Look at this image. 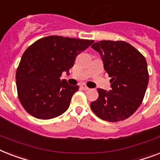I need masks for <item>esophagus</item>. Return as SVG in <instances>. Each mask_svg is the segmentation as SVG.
<instances>
[{"label":"esophagus","mask_w":160,"mask_h":160,"mask_svg":"<svg viewBox=\"0 0 160 160\" xmlns=\"http://www.w3.org/2000/svg\"><path fill=\"white\" fill-rule=\"evenodd\" d=\"M80 89H84V90H89V87H87L86 85H85V84H80Z\"/></svg>","instance_id":"1"}]
</instances>
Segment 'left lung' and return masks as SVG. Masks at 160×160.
Instances as JSON below:
<instances>
[{"label": "left lung", "mask_w": 160, "mask_h": 160, "mask_svg": "<svg viewBox=\"0 0 160 160\" xmlns=\"http://www.w3.org/2000/svg\"><path fill=\"white\" fill-rule=\"evenodd\" d=\"M91 47L100 53L112 88L110 91L98 89V99L90 103L92 111L108 122L125 120L138 109L145 97L149 82L145 57L124 41L102 40Z\"/></svg>", "instance_id": "obj_1"}]
</instances>
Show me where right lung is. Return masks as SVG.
Here are the masks:
<instances>
[{"label":"right lung","instance_id":"right-lung-1","mask_svg":"<svg viewBox=\"0 0 160 160\" xmlns=\"http://www.w3.org/2000/svg\"><path fill=\"white\" fill-rule=\"evenodd\" d=\"M93 42L52 35L26 49L15 79L18 98L28 113L48 120L67 111L79 86H71L60 77L63 71L69 74L76 57Z\"/></svg>","mask_w":160,"mask_h":160}]
</instances>
